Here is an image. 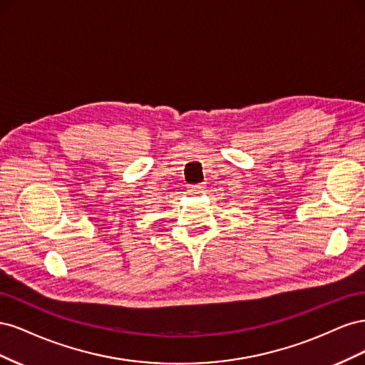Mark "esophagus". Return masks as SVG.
Returning a JSON list of instances; mask_svg holds the SVG:
<instances>
[{
  "label": "esophagus",
  "instance_id": "esophagus-1",
  "mask_svg": "<svg viewBox=\"0 0 365 365\" xmlns=\"http://www.w3.org/2000/svg\"><path fill=\"white\" fill-rule=\"evenodd\" d=\"M187 190L192 195H197V193H202L204 192V185L202 184H192L187 187Z\"/></svg>",
  "mask_w": 365,
  "mask_h": 365
}]
</instances>
